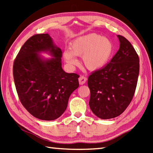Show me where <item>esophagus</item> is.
<instances>
[{
	"label": "esophagus",
	"instance_id": "34e87169",
	"mask_svg": "<svg viewBox=\"0 0 153 153\" xmlns=\"http://www.w3.org/2000/svg\"><path fill=\"white\" fill-rule=\"evenodd\" d=\"M87 77L85 76H80L79 77V83L80 85H83L86 82Z\"/></svg>",
	"mask_w": 153,
	"mask_h": 153
}]
</instances>
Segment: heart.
<instances>
[{
	"mask_svg": "<svg viewBox=\"0 0 153 153\" xmlns=\"http://www.w3.org/2000/svg\"><path fill=\"white\" fill-rule=\"evenodd\" d=\"M114 52V45L109 38L92 33L74 39L70 51L63 52V58L70 66L77 64V56H82L84 66L89 70H97L108 63Z\"/></svg>",
	"mask_w": 153,
	"mask_h": 153,
	"instance_id": "obj_1",
	"label": "heart"
}]
</instances>
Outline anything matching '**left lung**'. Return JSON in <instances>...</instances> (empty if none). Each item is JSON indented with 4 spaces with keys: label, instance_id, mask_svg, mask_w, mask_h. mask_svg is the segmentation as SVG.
<instances>
[{
    "label": "left lung",
    "instance_id": "left-lung-1",
    "mask_svg": "<svg viewBox=\"0 0 153 153\" xmlns=\"http://www.w3.org/2000/svg\"><path fill=\"white\" fill-rule=\"evenodd\" d=\"M120 48L108 64L89 76V107L100 119H110L123 112L137 86L139 58L128 40L117 35Z\"/></svg>",
    "mask_w": 153,
    "mask_h": 153
}]
</instances>
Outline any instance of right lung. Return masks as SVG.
Here are the masks:
<instances>
[{"instance_id": "right-lung-1", "label": "right lung", "mask_w": 153, "mask_h": 153, "mask_svg": "<svg viewBox=\"0 0 153 153\" xmlns=\"http://www.w3.org/2000/svg\"><path fill=\"white\" fill-rule=\"evenodd\" d=\"M41 52L53 58L45 59ZM62 53L48 33L37 34L24 44L14 62L13 76L19 99L38 119L59 118L71 94L79 87V75L65 72L62 68Z\"/></svg>"}]
</instances>
